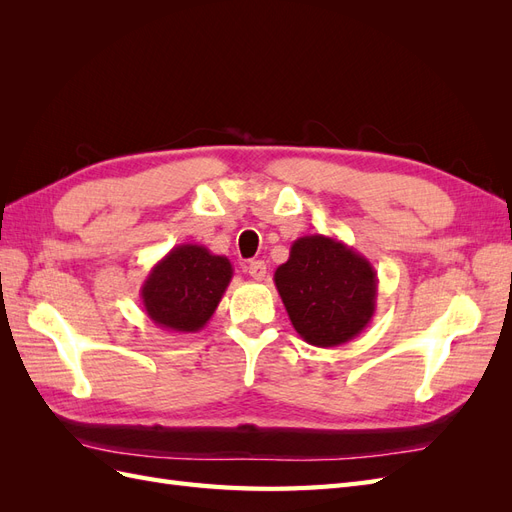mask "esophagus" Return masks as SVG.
<instances>
[{"label": "esophagus", "mask_w": 512, "mask_h": 512, "mask_svg": "<svg viewBox=\"0 0 512 512\" xmlns=\"http://www.w3.org/2000/svg\"><path fill=\"white\" fill-rule=\"evenodd\" d=\"M245 269H247V273H250V277H254L256 282L265 280V275H267V265H265V260H252L250 265H247Z\"/></svg>", "instance_id": "1"}]
</instances>
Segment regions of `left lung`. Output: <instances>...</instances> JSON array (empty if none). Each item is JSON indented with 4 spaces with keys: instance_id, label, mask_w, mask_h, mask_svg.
<instances>
[{
    "instance_id": "1",
    "label": "left lung",
    "mask_w": 512,
    "mask_h": 512,
    "mask_svg": "<svg viewBox=\"0 0 512 512\" xmlns=\"http://www.w3.org/2000/svg\"><path fill=\"white\" fill-rule=\"evenodd\" d=\"M273 282L294 331L318 348L350 342L376 312L374 267L333 237L307 235L294 241L288 260L275 269Z\"/></svg>"
}]
</instances>
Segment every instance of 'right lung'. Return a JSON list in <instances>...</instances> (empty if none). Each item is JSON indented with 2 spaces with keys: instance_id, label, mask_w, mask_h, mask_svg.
Listing matches in <instances>:
<instances>
[{
  "instance_id": "obj_1",
  "label": "right lung",
  "mask_w": 512,
  "mask_h": 512,
  "mask_svg": "<svg viewBox=\"0 0 512 512\" xmlns=\"http://www.w3.org/2000/svg\"><path fill=\"white\" fill-rule=\"evenodd\" d=\"M232 280L226 256L205 245L181 243L153 265L141 288L145 314L160 329L196 333L205 329Z\"/></svg>"
}]
</instances>
